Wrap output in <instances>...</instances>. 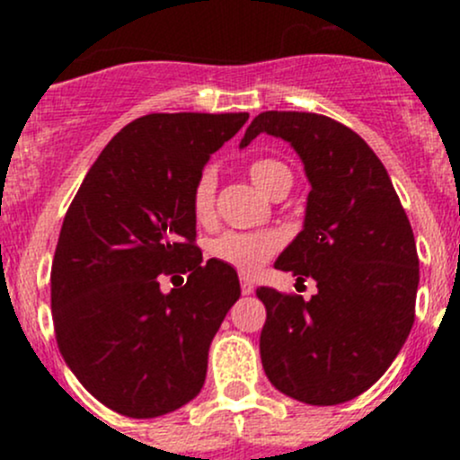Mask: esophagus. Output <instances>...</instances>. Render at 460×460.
Segmentation results:
<instances>
[{
    "instance_id": "esophagus-1",
    "label": "esophagus",
    "mask_w": 460,
    "mask_h": 460,
    "mask_svg": "<svg viewBox=\"0 0 460 460\" xmlns=\"http://www.w3.org/2000/svg\"><path fill=\"white\" fill-rule=\"evenodd\" d=\"M240 289H243V294L244 296H252L253 294V289H256V287H253V282H252V278H240Z\"/></svg>"
}]
</instances>
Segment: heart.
I'll use <instances>...</instances> for the list:
<instances>
[{
    "mask_svg": "<svg viewBox=\"0 0 460 460\" xmlns=\"http://www.w3.org/2000/svg\"><path fill=\"white\" fill-rule=\"evenodd\" d=\"M249 178L262 193L271 196L280 184L291 182V171L285 162L273 157H260L249 164ZM213 202H216V173L207 169L193 187V216L200 222L211 220ZM280 249V235L273 231L260 234H243L226 231L208 244V253L220 262L231 264L243 273H253Z\"/></svg>",
    "mask_w": 460,
    "mask_h": 460,
    "instance_id": "b5f03b06",
    "label": "heart"
}]
</instances>
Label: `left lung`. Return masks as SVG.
<instances>
[{"instance_id": "left-lung-1", "label": "left lung", "mask_w": 460, "mask_h": 460, "mask_svg": "<svg viewBox=\"0 0 460 460\" xmlns=\"http://www.w3.org/2000/svg\"><path fill=\"white\" fill-rule=\"evenodd\" d=\"M260 133L289 142L312 184L303 231L273 267L318 287L312 300L258 287L267 309L260 358L278 392L338 405L372 387L410 336L420 278L414 234L383 162L345 124L264 111L240 148Z\"/></svg>"}]
</instances>
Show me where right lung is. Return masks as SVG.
<instances>
[{
  "mask_svg": "<svg viewBox=\"0 0 460 460\" xmlns=\"http://www.w3.org/2000/svg\"><path fill=\"white\" fill-rule=\"evenodd\" d=\"M249 113H151L104 146L59 231L55 338L102 405L155 419L200 394L208 347L240 298L238 273L196 240L193 187ZM187 272L164 295L156 276Z\"/></svg>",
  "mask_w": 460,
  "mask_h": 460,
  "instance_id": "1",
  "label": "right lung"
}]
</instances>
